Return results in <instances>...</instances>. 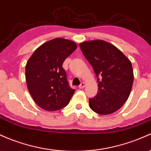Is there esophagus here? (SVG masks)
Instances as JSON below:
<instances>
[{
  "label": "esophagus",
  "mask_w": 151,
  "mask_h": 151,
  "mask_svg": "<svg viewBox=\"0 0 151 151\" xmlns=\"http://www.w3.org/2000/svg\"><path fill=\"white\" fill-rule=\"evenodd\" d=\"M84 87H85V83H84V82H82V83L80 84V85L79 86V87L80 89H83Z\"/></svg>",
  "instance_id": "34e87169"
}]
</instances>
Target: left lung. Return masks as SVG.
Masks as SVG:
<instances>
[{"mask_svg": "<svg viewBox=\"0 0 151 151\" xmlns=\"http://www.w3.org/2000/svg\"><path fill=\"white\" fill-rule=\"evenodd\" d=\"M79 47L93 68L98 83L97 94L89 100V107L100 115L113 113L123 105L130 94L134 77L131 62L107 41H85Z\"/></svg>", "mask_w": 151, "mask_h": 151, "instance_id": "left-lung-1", "label": "left lung"}]
</instances>
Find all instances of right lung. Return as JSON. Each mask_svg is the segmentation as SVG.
Listing matches in <instances>:
<instances>
[{
	"label": "right lung",
	"mask_w": 151,
	"mask_h": 151,
	"mask_svg": "<svg viewBox=\"0 0 151 151\" xmlns=\"http://www.w3.org/2000/svg\"><path fill=\"white\" fill-rule=\"evenodd\" d=\"M77 47L74 41L56 38L39 46L27 62L28 89L44 110L56 111L69 104L75 90L69 87L62 64Z\"/></svg>",
	"instance_id": "add662e5"
}]
</instances>
